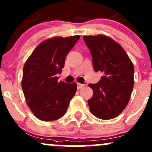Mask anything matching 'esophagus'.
I'll return each mask as SVG.
<instances>
[{
    "label": "esophagus",
    "instance_id": "1",
    "mask_svg": "<svg viewBox=\"0 0 152 152\" xmlns=\"http://www.w3.org/2000/svg\"><path fill=\"white\" fill-rule=\"evenodd\" d=\"M84 86V84H80V83H77V88H78V89H81V88H82Z\"/></svg>",
    "mask_w": 152,
    "mask_h": 152
}]
</instances>
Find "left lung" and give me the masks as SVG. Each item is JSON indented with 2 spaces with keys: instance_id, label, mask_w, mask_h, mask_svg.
Here are the masks:
<instances>
[{
  "instance_id": "left-lung-1",
  "label": "left lung",
  "mask_w": 152,
  "mask_h": 152,
  "mask_svg": "<svg viewBox=\"0 0 152 152\" xmlns=\"http://www.w3.org/2000/svg\"><path fill=\"white\" fill-rule=\"evenodd\" d=\"M92 57L95 72L103 76L96 84H89L93 96L88 100L90 111L99 119L110 120L127 106L134 84V67L123 48L108 37L84 36Z\"/></svg>"
}]
</instances>
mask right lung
Segmentation results:
<instances>
[{
  "instance_id": "obj_1",
  "label": "right lung",
  "mask_w": 152,
  "mask_h": 152,
  "mask_svg": "<svg viewBox=\"0 0 152 152\" xmlns=\"http://www.w3.org/2000/svg\"><path fill=\"white\" fill-rule=\"evenodd\" d=\"M80 36L56 37L42 42L25 63L21 81L27 105L38 119L53 121L66 113L75 95V82L58 81V73L64 67L69 51Z\"/></svg>"
}]
</instances>
